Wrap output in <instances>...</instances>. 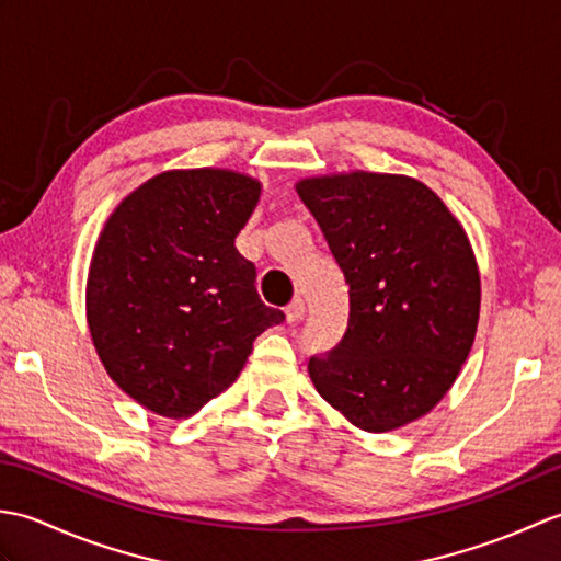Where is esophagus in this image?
I'll use <instances>...</instances> for the list:
<instances>
[{"label": "esophagus", "mask_w": 561, "mask_h": 561, "mask_svg": "<svg viewBox=\"0 0 561 561\" xmlns=\"http://www.w3.org/2000/svg\"><path fill=\"white\" fill-rule=\"evenodd\" d=\"M304 311H306V306H304V301L299 299V296H296V299L284 308V316H287V323H296V320H301L304 318Z\"/></svg>", "instance_id": "esophagus-1"}]
</instances>
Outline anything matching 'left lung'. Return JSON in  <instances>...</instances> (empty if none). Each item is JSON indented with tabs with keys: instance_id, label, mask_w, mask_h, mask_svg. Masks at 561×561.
I'll use <instances>...</instances> for the list:
<instances>
[{
	"instance_id": "1",
	"label": "left lung",
	"mask_w": 561,
	"mask_h": 561,
	"mask_svg": "<svg viewBox=\"0 0 561 561\" xmlns=\"http://www.w3.org/2000/svg\"><path fill=\"white\" fill-rule=\"evenodd\" d=\"M294 187L350 287L340 344L308 362L316 390L368 434L420 420L456 383L480 323V267L460 219L402 173L306 175Z\"/></svg>"
}]
</instances>
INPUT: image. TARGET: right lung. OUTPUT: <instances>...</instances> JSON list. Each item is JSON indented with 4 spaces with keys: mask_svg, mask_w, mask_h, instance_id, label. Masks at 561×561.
Segmentation results:
<instances>
[{
    "mask_svg": "<svg viewBox=\"0 0 561 561\" xmlns=\"http://www.w3.org/2000/svg\"><path fill=\"white\" fill-rule=\"evenodd\" d=\"M257 178L173 169L105 219L87 277V323L113 383L141 408L187 420L236 383L253 342L284 313L260 301L236 236Z\"/></svg>",
    "mask_w": 561,
    "mask_h": 561,
    "instance_id": "1",
    "label": "right lung"
}]
</instances>
